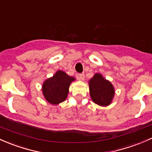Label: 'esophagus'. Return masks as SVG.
<instances>
[{
	"label": "esophagus",
	"mask_w": 152,
	"mask_h": 152,
	"mask_svg": "<svg viewBox=\"0 0 152 152\" xmlns=\"http://www.w3.org/2000/svg\"><path fill=\"white\" fill-rule=\"evenodd\" d=\"M78 77H79V79L80 80L83 81V80L84 79V73H79V74H78Z\"/></svg>",
	"instance_id": "esophagus-1"
}]
</instances>
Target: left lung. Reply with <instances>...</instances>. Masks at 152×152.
Listing matches in <instances>:
<instances>
[{"label":"left lung","instance_id":"left-lung-1","mask_svg":"<svg viewBox=\"0 0 152 152\" xmlns=\"http://www.w3.org/2000/svg\"><path fill=\"white\" fill-rule=\"evenodd\" d=\"M89 91L92 101L101 106L109 105L115 94L111 83L99 73H96L89 81Z\"/></svg>","mask_w":152,"mask_h":152}]
</instances>
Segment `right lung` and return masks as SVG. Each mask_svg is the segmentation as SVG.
Returning a JSON list of instances; mask_svg holds the SVG:
<instances>
[{"label":"right lung","mask_w":152,"mask_h":152,"mask_svg":"<svg viewBox=\"0 0 152 152\" xmlns=\"http://www.w3.org/2000/svg\"><path fill=\"white\" fill-rule=\"evenodd\" d=\"M74 80V78L63 71H58L42 85V92L46 100L53 104H58L66 100L70 84Z\"/></svg>","instance_id":"obj_1"}]
</instances>
